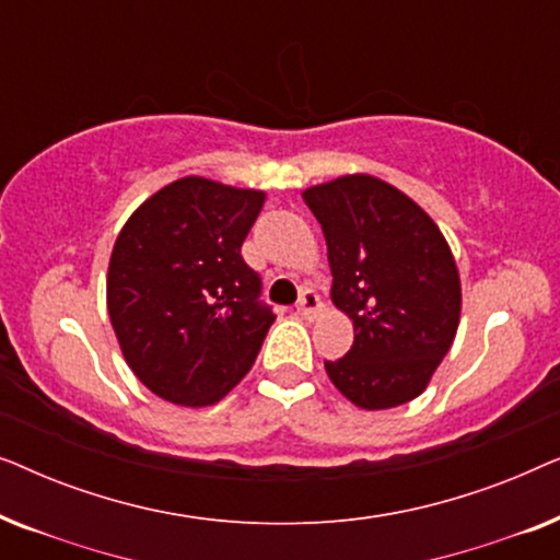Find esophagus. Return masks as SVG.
I'll use <instances>...</instances> for the list:
<instances>
[{
  "label": "esophagus",
  "mask_w": 560,
  "mask_h": 560,
  "mask_svg": "<svg viewBox=\"0 0 560 560\" xmlns=\"http://www.w3.org/2000/svg\"><path fill=\"white\" fill-rule=\"evenodd\" d=\"M295 311H298V316L311 320V318H316L320 311H324V303H320L316 290H303L301 301H298V305H295Z\"/></svg>",
  "instance_id": "obj_1"
}]
</instances>
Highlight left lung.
Listing matches in <instances>:
<instances>
[{
    "instance_id": "obj_1",
    "label": "left lung",
    "mask_w": 560,
    "mask_h": 560,
    "mask_svg": "<svg viewBox=\"0 0 560 560\" xmlns=\"http://www.w3.org/2000/svg\"><path fill=\"white\" fill-rule=\"evenodd\" d=\"M324 229L331 301L354 324V343L326 362L334 387L362 410L423 393L456 339L462 280L446 236L387 180L341 175L303 190Z\"/></svg>"
}]
</instances>
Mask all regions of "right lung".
I'll return each mask as SVG.
<instances>
[{"label":"right lung","mask_w":560,"mask_h":560,"mask_svg":"<svg viewBox=\"0 0 560 560\" xmlns=\"http://www.w3.org/2000/svg\"><path fill=\"white\" fill-rule=\"evenodd\" d=\"M265 198L186 175L137 206L114 242L112 328L135 377L167 402H219L255 364L275 316L242 242Z\"/></svg>","instance_id":"obj_1"}]
</instances>
